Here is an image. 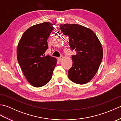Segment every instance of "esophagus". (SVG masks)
Here are the masks:
<instances>
[{"mask_svg": "<svg viewBox=\"0 0 121 121\" xmlns=\"http://www.w3.org/2000/svg\"><path fill=\"white\" fill-rule=\"evenodd\" d=\"M63 59V56H61L60 57L58 58V60L59 61H61V60H62Z\"/></svg>", "mask_w": 121, "mask_h": 121, "instance_id": "esophagus-1", "label": "esophagus"}]
</instances>
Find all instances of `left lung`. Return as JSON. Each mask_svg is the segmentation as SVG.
<instances>
[{
    "instance_id": "left-lung-1",
    "label": "left lung",
    "mask_w": 121,
    "mask_h": 121,
    "mask_svg": "<svg viewBox=\"0 0 121 121\" xmlns=\"http://www.w3.org/2000/svg\"><path fill=\"white\" fill-rule=\"evenodd\" d=\"M63 34L69 37L71 50L76 51L72 56V66L69 78L78 84H85L96 75L103 58V48L95 33L79 24H60Z\"/></svg>"
}]
</instances>
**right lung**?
<instances>
[{
    "mask_svg": "<svg viewBox=\"0 0 121 121\" xmlns=\"http://www.w3.org/2000/svg\"><path fill=\"white\" fill-rule=\"evenodd\" d=\"M53 29L50 22L33 25L25 30L18 43V62L27 81L35 87L44 86L50 81L57 62L56 58L44 54Z\"/></svg>",
    "mask_w": 121,
    "mask_h": 121,
    "instance_id": "right-lung-1",
    "label": "right lung"
}]
</instances>
